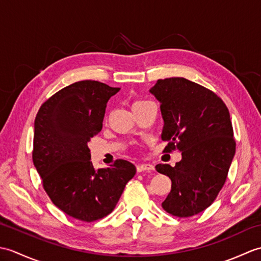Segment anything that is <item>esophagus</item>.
I'll list each match as a JSON object with an SVG mask.
<instances>
[{
  "label": "esophagus",
  "instance_id": "34e87169",
  "mask_svg": "<svg viewBox=\"0 0 261 261\" xmlns=\"http://www.w3.org/2000/svg\"><path fill=\"white\" fill-rule=\"evenodd\" d=\"M154 167L150 164H139L137 165V171L138 173H141V171H151Z\"/></svg>",
  "mask_w": 261,
  "mask_h": 261
}]
</instances>
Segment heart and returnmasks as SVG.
<instances>
[{
  "instance_id": "1",
  "label": "heart",
  "mask_w": 261,
  "mask_h": 261,
  "mask_svg": "<svg viewBox=\"0 0 261 261\" xmlns=\"http://www.w3.org/2000/svg\"><path fill=\"white\" fill-rule=\"evenodd\" d=\"M149 101H145V99H137V101L134 102V104H132V109H135L137 107H140V105L145 104V103H148Z\"/></svg>"
}]
</instances>
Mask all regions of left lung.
<instances>
[{"label":"left lung","instance_id":"8db88e82","mask_svg":"<svg viewBox=\"0 0 261 261\" xmlns=\"http://www.w3.org/2000/svg\"><path fill=\"white\" fill-rule=\"evenodd\" d=\"M150 93L165 122L164 151H181L175 167L156 166L171 180L162 206L177 218H190L214 202L228 177L236 152L229 110L214 92L182 77L158 80Z\"/></svg>","mask_w":261,"mask_h":261}]
</instances>
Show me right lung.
<instances>
[{
	"instance_id": "1",
	"label": "right lung",
	"mask_w": 261,
	"mask_h": 261,
	"mask_svg": "<svg viewBox=\"0 0 261 261\" xmlns=\"http://www.w3.org/2000/svg\"><path fill=\"white\" fill-rule=\"evenodd\" d=\"M119 91L97 81L76 82L49 97L35 120L32 160L43 190L59 210L83 222L112 212L136 174L135 165L123 159L95 170L87 147Z\"/></svg>"
}]
</instances>
